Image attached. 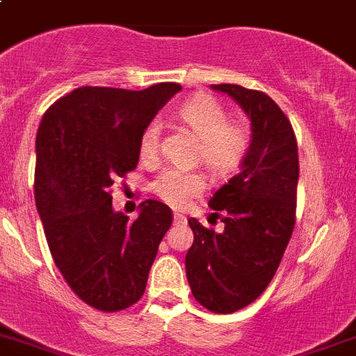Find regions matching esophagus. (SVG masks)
Listing matches in <instances>:
<instances>
[{
  "mask_svg": "<svg viewBox=\"0 0 356 356\" xmlns=\"http://www.w3.org/2000/svg\"><path fill=\"white\" fill-rule=\"evenodd\" d=\"M172 218H175V226H184V224H187V217L184 213H180V211H175Z\"/></svg>",
  "mask_w": 356,
  "mask_h": 356,
  "instance_id": "obj_1",
  "label": "esophagus"
}]
</instances>
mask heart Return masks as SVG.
Segmentation results:
<instances>
[{
    "label": "heart",
    "mask_w": 356,
    "mask_h": 356,
    "mask_svg": "<svg viewBox=\"0 0 356 356\" xmlns=\"http://www.w3.org/2000/svg\"><path fill=\"white\" fill-rule=\"evenodd\" d=\"M176 114L200 138L195 156L213 175L229 176L243 164L250 146L249 130L242 123L229 122L226 107L218 100L197 95L181 104ZM159 138L161 125L153 120L145 127L139 139L141 159L155 161L159 155ZM152 188L164 203L184 208L207 191V178L200 171L169 168L156 176Z\"/></svg>",
    "instance_id": "obj_1"
}]
</instances>
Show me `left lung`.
<instances>
[{
  "label": "left lung",
  "mask_w": 356,
  "mask_h": 356,
  "mask_svg": "<svg viewBox=\"0 0 356 356\" xmlns=\"http://www.w3.org/2000/svg\"><path fill=\"white\" fill-rule=\"evenodd\" d=\"M243 107L252 141L240 172L210 200L222 233L188 218L194 243L185 256L192 295L208 311L247 307L275 275L296 220L298 146L291 122L266 93L213 84Z\"/></svg>",
  "instance_id": "obj_1"
}]
</instances>
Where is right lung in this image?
I'll return each instance as SVG.
<instances>
[{"mask_svg": "<svg viewBox=\"0 0 356 356\" xmlns=\"http://www.w3.org/2000/svg\"><path fill=\"white\" fill-rule=\"evenodd\" d=\"M180 90L176 83L141 91L77 88L38 127L35 203L52 259L90 307L123 311L145 293L172 211L146 200L130 222L113 210L111 187L138 168L143 130Z\"/></svg>", "mask_w": 356, "mask_h": 356, "instance_id": "1", "label": "right lung"}]
</instances>
